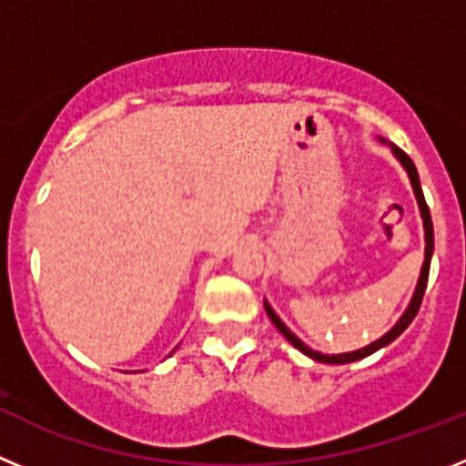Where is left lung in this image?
Listing matches in <instances>:
<instances>
[{
	"label": "left lung",
	"mask_w": 466,
	"mask_h": 466,
	"mask_svg": "<svg viewBox=\"0 0 466 466\" xmlns=\"http://www.w3.org/2000/svg\"><path fill=\"white\" fill-rule=\"evenodd\" d=\"M378 139H380L382 144H387V147L392 149L394 158H397L399 163H401V167H403V170H406V175H409V179H410V187H413L415 200H418V208H420V217H422V226H425V261H422V268H420V278H418V284H415L413 296H410V303H409V306H406L403 315L397 319V324H394V327L390 329V331H387L385 336H380V339H378V340H373V343L364 345V348H360V350H352V352H340V355H324V352H317V350L308 348V345L303 343V340H300L299 336H296V333L291 331V329L282 322V319H279L278 312H275L273 308H270L268 300L263 299V306H266V312H268L270 322H273L275 327H278V331L282 333L284 339L289 340V343L294 345L296 350H300L303 355H308V357H310V360H315V361H322V364H350V361L364 360V357L373 355V352H378V350H380V348H385V345H390V343H392V340H397L399 336H401V333L406 331V329H409V324L413 322L415 315H418L420 303H422V296H425L427 278H430V263H431V254H434V228H431L430 208H427L425 196H422V187H420L418 170H415L413 160H410L409 156L403 154V151L399 149V147H394L392 142H387V139H382V137H378Z\"/></svg>",
	"instance_id": "8db88e82"
}]
</instances>
